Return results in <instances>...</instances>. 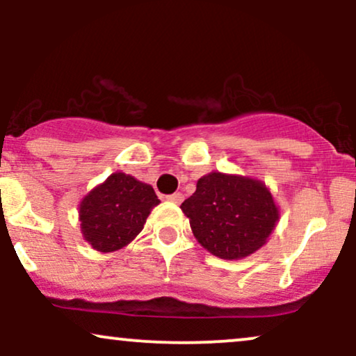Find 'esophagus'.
Wrapping results in <instances>:
<instances>
[{"label":"esophagus","mask_w":356,"mask_h":356,"mask_svg":"<svg viewBox=\"0 0 356 356\" xmlns=\"http://www.w3.org/2000/svg\"><path fill=\"white\" fill-rule=\"evenodd\" d=\"M167 201H170L174 204H181L184 201V195L181 194V192H174V194L167 195Z\"/></svg>","instance_id":"34e87169"}]
</instances>
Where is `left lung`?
Listing matches in <instances>:
<instances>
[{
  "label": "left lung",
  "instance_id": "1",
  "mask_svg": "<svg viewBox=\"0 0 356 356\" xmlns=\"http://www.w3.org/2000/svg\"><path fill=\"white\" fill-rule=\"evenodd\" d=\"M195 239L220 259H241L266 244L280 219L271 192L261 181L211 172L182 202Z\"/></svg>",
  "mask_w": 356,
  "mask_h": 356
}]
</instances>
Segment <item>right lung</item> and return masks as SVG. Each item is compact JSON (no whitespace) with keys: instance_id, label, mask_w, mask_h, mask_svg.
<instances>
[{"instance_id":"1","label":"right lung","mask_w":356,"mask_h":356,"mask_svg":"<svg viewBox=\"0 0 356 356\" xmlns=\"http://www.w3.org/2000/svg\"><path fill=\"white\" fill-rule=\"evenodd\" d=\"M159 202L152 186L124 172L112 174L80 202L81 234L97 251H117L144 229Z\"/></svg>"}]
</instances>
